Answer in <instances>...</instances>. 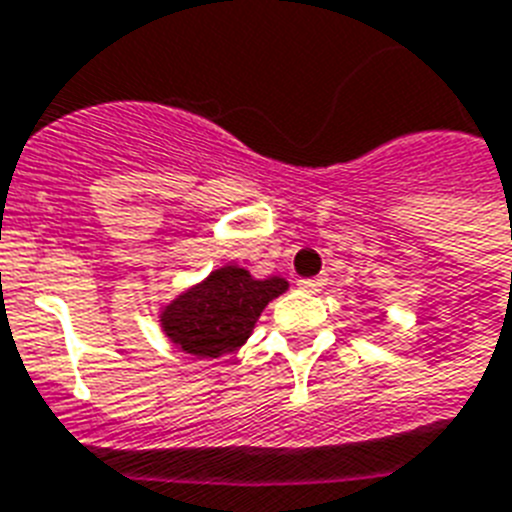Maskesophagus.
I'll return each instance as SVG.
<instances>
[{
  "label": "esophagus",
  "instance_id": "esophagus-1",
  "mask_svg": "<svg viewBox=\"0 0 512 512\" xmlns=\"http://www.w3.org/2000/svg\"><path fill=\"white\" fill-rule=\"evenodd\" d=\"M297 287L303 289V292H319L324 287V279H300L297 281Z\"/></svg>",
  "mask_w": 512,
  "mask_h": 512
}]
</instances>
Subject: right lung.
Instances as JSON below:
<instances>
[{
    "label": "right lung",
    "mask_w": 512,
    "mask_h": 512,
    "mask_svg": "<svg viewBox=\"0 0 512 512\" xmlns=\"http://www.w3.org/2000/svg\"><path fill=\"white\" fill-rule=\"evenodd\" d=\"M287 289L289 281L281 276L255 279L247 268L228 263L162 305L159 324L175 348L220 358L249 340L265 305Z\"/></svg>",
    "instance_id": "add662e5"
}]
</instances>
